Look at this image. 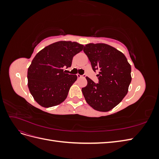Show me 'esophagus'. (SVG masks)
Segmentation results:
<instances>
[{
    "label": "esophagus",
    "instance_id": "1",
    "mask_svg": "<svg viewBox=\"0 0 159 159\" xmlns=\"http://www.w3.org/2000/svg\"><path fill=\"white\" fill-rule=\"evenodd\" d=\"M77 76H78V78H84V75H81L79 74H77Z\"/></svg>",
    "mask_w": 159,
    "mask_h": 159
}]
</instances>
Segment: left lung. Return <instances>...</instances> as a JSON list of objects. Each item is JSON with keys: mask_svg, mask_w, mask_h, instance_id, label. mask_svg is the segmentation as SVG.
Wrapping results in <instances>:
<instances>
[{"mask_svg": "<svg viewBox=\"0 0 159 159\" xmlns=\"http://www.w3.org/2000/svg\"><path fill=\"white\" fill-rule=\"evenodd\" d=\"M99 83L86 77L88 84L81 89L85 99L91 107L106 112L121 102L131 81V67L122 52L106 44H90L84 46Z\"/></svg>", "mask_w": 159, "mask_h": 159, "instance_id": "obj_1", "label": "left lung"}]
</instances>
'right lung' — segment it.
I'll return each mask as SVG.
<instances>
[{
    "label": "right lung",
    "mask_w": 159,
    "mask_h": 159,
    "mask_svg": "<svg viewBox=\"0 0 159 159\" xmlns=\"http://www.w3.org/2000/svg\"><path fill=\"white\" fill-rule=\"evenodd\" d=\"M84 48L82 44L59 41L45 47L32 61L28 69V86L36 102L44 107L56 106L68 96L76 75L66 74L73 57Z\"/></svg>",
    "instance_id": "obj_1"
}]
</instances>
